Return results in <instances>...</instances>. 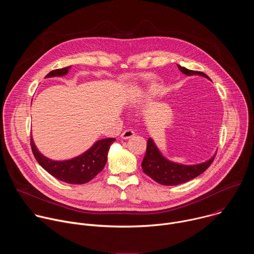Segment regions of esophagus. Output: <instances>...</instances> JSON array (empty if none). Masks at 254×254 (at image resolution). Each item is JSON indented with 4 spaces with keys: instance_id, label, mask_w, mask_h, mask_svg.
Listing matches in <instances>:
<instances>
[{
    "instance_id": "obj_1",
    "label": "esophagus",
    "mask_w": 254,
    "mask_h": 254,
    "mask_svg": "<svg viewBox=\"0 0 254 254\" xmlns=\"http://www.w3.org/2000/svg\"><path fill=\"white\" fill-rule=\"evenodd\" d=\"M133 135H134V131L132 129H127V130L123 131L122 134H121L122 138H124V139H127V138H129V137H131Z\"/></svg>"
}]
</instances>
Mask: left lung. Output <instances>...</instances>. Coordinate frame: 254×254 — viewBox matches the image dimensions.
Masks as SVG:
<instances>
[{
    "instance_id": "1",
    "label": "left lung",
    "mask_w": 254,
    "mask_h": 254,
    "mask_svg": "<svg viewBox=\"0 0 254 254\" xmlns=\"http://www.w3.org/2000/svg\"><path fill=\"white\" fill-rule=\"evenodd\" d=\"M177 66L180 71L183 72L186 75H200L210 80L208 75L203 73V72L190 70L180 65ZM215 156L216 154L210 160L197 165H182L174 163L167 160L159 151L154 140L152 138H149L147 144V152L141 162V168L144 173L159 184L166 186H175L186 183L188 181L198 177L203 172H205L212 164Z\"/></svg>"
}]
</instances>
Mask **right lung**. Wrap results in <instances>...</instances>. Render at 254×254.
Returning <instances> with one entry per match:
<instances>
[{
	"label": "right lung",
	"mask_w": 254,
	"mask_h": 254,
	"mask_svg": "<svg viewBox=\"0 0 254 254\" xmlns=\"http://www.w3.org/2000/svg\"><path fill=\"white\" fill-rule=\"evenodd\" d=\"M69 68L70 66L52 70L46 77L66 75ZM115 140L114 137L99 139L82 155L67 161H52L38 151L32 136L30 142L35 159L49 174L68 184H85L103 170L108 150Z\"/></svg>",
	"instance_id": "add662e5"
}]
</instances>
